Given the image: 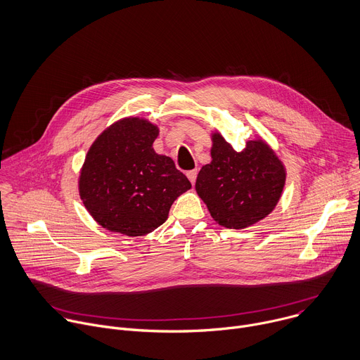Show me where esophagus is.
I'll return each instance as SVG.
<instances>
[{
    "instance_id": "obj_1",
    "label": "esophagus",
    "mask_w": 360,
    "mask_h": 360,
    "mask_svg": "<svg viewBox=\"0 0 360 360\" xmlns=\"http://www.w3.org/2000/svg\"><path fill=\"white\" fill-rule=\"evenodd\" d=\"M187 177H188V180L191 181V184H194V183H195V179H197V170H190V172H187Z\"/></svg>"
}]
</instances>
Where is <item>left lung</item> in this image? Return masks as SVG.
<instances>
[{
	"label": "left lung",
	"instance_id": "1",
	"mask_svg": "<svg viewBox=\"0 0 360 360\" xmlns=\"http://www.w3.org/2000/svg\"><path fill=\"white\" fill-rule=\"evenodd\" d=\"M211 140V163L201 167L195 191L220 226L247 229L278 204L285 167L262 139L248 140L243 152H236L219 131Z\"/></svg>",
	"mask_w": 360,
	"mask_h": 360
}]
</instances>
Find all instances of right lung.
<instances>
[{"label":"right lung","mask_w":360,"mask_h":360,"mask_svg":"<svg viewBox=\"0 0 360 360\" xmlns=\"http://www.w3.org/2000/svg\"><path fill=\"white\" fill-rule=\"evenodd\" d=\"M159 127L124 117L105 129L88 150L79 195L95 221L129 237L162 226L174 200L191 188L174 162L153 149Z\"/></svg>","instance_id":"add662e5"}]
</instances>
